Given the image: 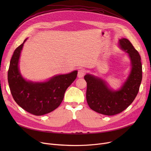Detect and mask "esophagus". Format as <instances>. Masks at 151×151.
I'll return each mask as SVG.
<instances>
[{"mask_svg":"<svg viewBox=\"0 0 151 151\" xmlns=\"http://www.w3.org/2000/svg\"><path fill=\"white\" fill-rule=\"evenodd\" d=\"M86 73V70L83 68H80L78 70V76L79 78H82L84 76Z\"/></svg>","mask_w":151,"mask_h":151,"instance_id":"1","label":"esophagus"}]
</instances>
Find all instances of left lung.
Instances as JSON below:
<instances>
[{"label":"left lung","mask_w":151,"mask_h":151,"mask_svg":"<svg viewBox=\"0 0 151 151\" xmlns=\"http://www.w3.org/2000/svg\"><path fill=\"white\" fill-rule=\"evenodd\" d=\"M121 48L128 53L132 65L130 73L121 89L113 91L105 81L87 74L86 100L89 106L100 114L113 116L122 112L137 97L142 80V64L138 52L127 38L119 40Z\"/></svg>","instance_id":"8db88e82"}]
</instances>
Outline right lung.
<instances>
[{"mask_svg": "<svg viewBox=\"0 0 151 151\" xmlns=\"http://www.w3.org/2000/svg\"><path fill=\"white\" fill-rule=\"evenodd\" d=\"M26 40L13 52L8 71V82L13 99L19 106L32 114L42 116L60 105L67 89L76 78L78 71L54 76L45 82L26 81L18 67L21 52Z\"/></svg>", "mask_w": 151, "mask_h": 151, "instance_id": "1", "label": "right lung"}]
</instances>
